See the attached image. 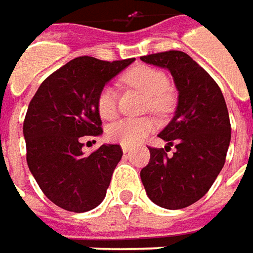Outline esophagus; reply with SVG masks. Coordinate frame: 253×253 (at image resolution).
Masks as SVG:
<instances>
[{
	"label": "esophagus",
	"mask_w": 253,
	"mask_h": 253,
	"mask_svg": "<svg viewBox=\"0 0 253 253\" xmlns=\"http://www.w3.org/2000/svg\"><path fill=\"white\" fill-rule=\"evenodd\" d=\"M121 148L124 153H128V152L131 151V146H128V145H121Z\"/></svg>",
	"instance_id": "1"
}]
</instances>
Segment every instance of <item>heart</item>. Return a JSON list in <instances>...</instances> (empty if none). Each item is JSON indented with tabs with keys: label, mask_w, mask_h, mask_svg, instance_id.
I'll list each match as a JSON object with an SVG mask.
<instances>
[{
	"label": "heart",
	"mask_w": 253,
	"mask_h": 253,
	"mask_svg": "<svg viewBox=\"0 0 253 253\" xmlns=\"http://www.w3.org/2000/svg\"><path fill=\"white\" fill-rule=\"evenodd\" d=\"M121 83L146 95L145 110L165 115L173 105V95L168 90V76L159 69L149 66H135L122 74ZM95 108L102 120H112L117 114V95L111 87H102L95 98ZM155 122L149 117L122 118L107 129V136L121 145H135L153 129Z\"/></svg>",
	"instance_id": "1"
}]
</instances>
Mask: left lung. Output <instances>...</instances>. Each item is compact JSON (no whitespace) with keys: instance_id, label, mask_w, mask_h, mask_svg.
<instances>
[{"instance_id":"left-lung-1","label":"left lung","mask_w":253,"mask_h":253,"mask_svg":"<svg viewBox=\"0 0 253 253\" xmlns=\"http://www.w3.org/2000/svg\"><path fill=\"white\" fill-rule=\"evenodd\" d=\"M141 60L168 69L179 90L176 114L159 133L168 146L149 148L151 161L141 170L142 183L155 204L184 209L209 191L225 163L231 141L227 104L218 84L187 53L168 50ZM173 144L176 152L168 157Z\"/></svg>"}]
</instances>
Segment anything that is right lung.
<instances>
[{
	"instance_id": "right-lung-1",
	"label": "right lung",
	"mask_w": 253,
	"mask_h": 253,
	"mask_svg": "<svg viewBox=\"0 0 253 253\" xmlns=\"http://www.w3.org/2000/svg\"><path fill=\"white\" fill-rule=\"evenodd\" d=\"M133 60L76 57L44 79L29 102L24 121L26 162L57 207L85 212L105 197L121 146L101 145L87 156L83 138L102 133L97 94Z\"/></svg>"
}]
</instances>
